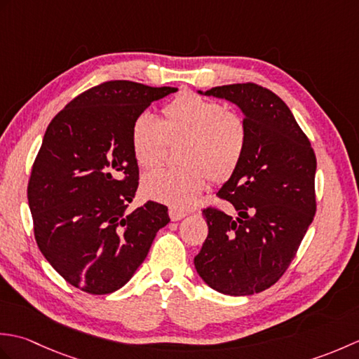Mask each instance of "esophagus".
<instances>
[{"mask_svg": "<svg viewBox=\"0 0 359 359\" xmlns=\"http://www.w3.org/2000/svg\"><path fill=\"white\" fill-rule=\"evenodd\" d=\"M185 216H187V212H185V211H182V210H175V208H171V210H170V219L172 220V222H177V220L184 219Z\"/></svg>", "mask_w": 359, "mask_h": 359, "instance_id": "34e87169", "label": "esophagus"}]
</instances>
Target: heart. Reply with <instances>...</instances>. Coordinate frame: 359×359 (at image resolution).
<instances>
[{
  "label": "heart",
  "mask_w": 359,
  "mask_h": 359,
  "mask_svg": "<svg viewBox=\"0 0 359 359\" xmlns=\"http://www.w3.org/2000/svg\"><path fill=\"white\" fill-rule=\"evenodd\" d=\"M182 140V165L152 172L142 182L148 199L175 210H187L212 180H224L239 165L247 142L242 118L220 103L194 93H184L163 106L157 121L149 114L137 116L129 129L133 157L143 170L162 162L165 143Z\"/></svg>",
  "instance_id": "heart-1"
}]
</instances>
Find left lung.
I'll return each instance as SVG.
<instances>
[{"mask_svg":"<svg viewBox=\"0 0 359 359\" xmlns=\"http://www.w3.org/2000/svg\"><path fill=\"white\" fill-rule=\"evenodd\" d=\"M197 93L238 106L247 142L217 193L238 215L203 210L208 236L194 266L219 293H261L288 269L315 217V152L292 111L271 90L239 83Z\"/></svg>","mask_w":359,"mask_h":359,"instance_id":"1","label":"left lung"}]
</instances>
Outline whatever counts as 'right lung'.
Here are the masks:
<instances>
[{"label": "right lung", "instance_id": "obj_1", "mask_svg": "<svg viewBox=\"0 0 359 359\" xmlns=\"http://www.w3.org/2000/svg\"><path fill=\"white\" fill-rule=\"evenodd\" d=\"M177 88L116 80L88 89L52 118L27 199L38 248L71 285L90 294L123 287L170 217L156 202L128 211L139 187L133 120Z\"/></svg>", "mask_w": 359, "mask_h": 359}]
</instances>
